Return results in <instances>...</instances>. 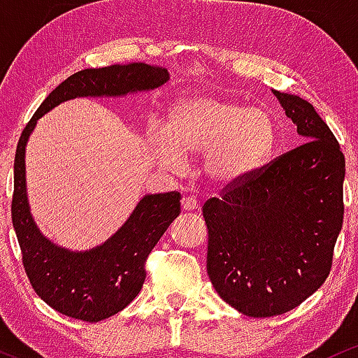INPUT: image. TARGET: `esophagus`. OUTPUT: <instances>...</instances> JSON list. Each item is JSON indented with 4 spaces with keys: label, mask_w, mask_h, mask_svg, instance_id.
Listing matches in <instances>:
<instances>
[{
    "label": "esophagus",
    "mask_w": 358,
    "mask_h": 358,
    "mask_svg": "<svg viewBox=\"0 0 358 358\" xmlns=\"http://www.w3.org/2000/svg\"><path fill=\"white\" fill-rule=\"evenodd\" d=\"M180 204H182V210L186 211H192L198 208V201H196V198H192V196H184Z\"/></svg>",
    "instance_id": "esophagus-1"
}]
</instances>
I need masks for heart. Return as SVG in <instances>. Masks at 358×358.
Here are the masks:
<instances>
[{"label":"heart","mask_w":358,"mask_h":358,"mask_svg":"<svg viewBox=\"0 0 358 358\" xmlns=\"http://www.w3.org/2000/svg\"><path fill=\"white\" fill-rule=\"evenodd\" d=\"M152 154L169 167L203 155V169L216 184L238 182L266 162L274 145V122L259 108L192 96L167 110L164 134L148 138Z\"/></svg>","instance_id":"1"}]
</instances>
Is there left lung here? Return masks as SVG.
Wrapping results in <instances>:
<instances>
[{
  "label": "left lung",
  "instance_id": "obj_1",
  "mask_svg": "<svg viewBox=\"0 0 358 358\" xmlns=\"http://www.w3.org/2000/svg\"><path fill=\"white\" fill-rule=\"evenodd\" d=\"M274 94L306 142L203 206L208 275L220 298L252 318L284 315L318 291L345 211L338 140L306 99Z\"/></svg>",
  "mask_w": 358,
  "mask_h": 358
}]
</instances>
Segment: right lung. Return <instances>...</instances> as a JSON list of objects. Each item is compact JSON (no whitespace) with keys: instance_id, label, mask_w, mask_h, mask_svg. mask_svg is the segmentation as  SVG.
<instances>
[{"instance_id":"obj_1","label":"right lung","mask_w":358,"mask_h":358,"mask_svg":"<svg viewBox=\"0 0 358 358\" xmlns=\"http://www.w3.org/2000/svg\"><path fill=\"white\" fill-rule=\"evenodd\" d=\"M167 79L164 67L145 62L79 71L47 96L23 128L15 154L11 220L31 287L40 299L62 315L96 323L116 315L136 298L147 275V257L179 216L180 194L172 191L145 196L108 242L90 252H69L47 240L31 220L25 187L28 136L40 116L67 99L154 90Z\"/></svg>"}]
</instances>
